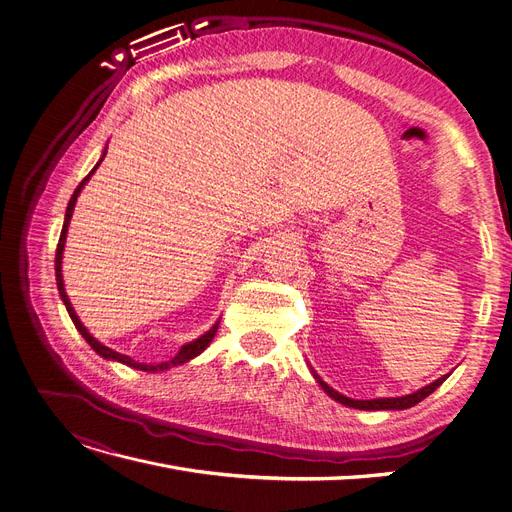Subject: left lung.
<instances>
[{
	"instance_id": "8db88e82",
	"label": "left lung",
	"mask_w": 512,
	"mask_h": 512,
	"mask_svg": "<svg viewBox=\"0 0 512 512\" xmlns=\"http://www.w3.org/2000/svg\"><path fill=\"white\" fill-rule=\"evenodd\" d=\"M316 379H318V383L322 385V389H324L332 399H337L339 404H345V406H349V408H360V410H404V408L416 406V404L422 402V399H425L427 395H431L443 381L448 379V374L441 376V379H437L435 383H431V385H427V387H422L420 391L406 395V397H383V399H349V397L337 393L335 389H330L324 381H320V376H316Z\"/></svg>"
}]
</instances>
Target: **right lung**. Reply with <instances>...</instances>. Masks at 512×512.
Instances as JSON below:
<instances>
[{
	"label": "right lung",
	"mask_w": 512,
	"mask_h": 512,
	"mask_svg": "<svg viewBox=\"0 0 512 512\" xmlns=\"http://www.w3.org/2000/svg\"><path fill=\"white\" fill-rule=\"evenodd\" d=\"M104 157H106V152L102 154V159H100V163L104 161ZM98 163V165H100ZM98 165L87 173L85 177H83V182L77 186V190L73 192V196H71V201H69V207H66V217H64V226H62V232H60V240H58V247H56V284H58V293H60V297H62V301H64V305H66V311H69V316H71V320H73V324L77 326V330L81 332L83 335V339L90 343V347L96 351V353H100L102 358H106V360H117V362H121V364H125V366H131V368H138V370H144V372H157V370H167V368H171V366H180V364H184V362H188V360H192V358H196L198 353H201L211 341H213V337H215V332H217V324L209 330V332H205V335L201 337V339H196V341H192V343H188V345H184L180 351H177V355L175 358H171L169 362H161V364H140V362H136V360H131L129 355H123V353H117V351H113V349H108V347H104L102 343H98L90 332L85 330V326L79 322V318H77V314H75V309H73V305H71V301H69V297H66V293H64V284H62V274H60V263H62V251H64V240H66V228H69V221H71V215H73V209H75V201H77V196H79V192H81V188L85 186V182L90 180V177L94 175V171L98 169Z\"/></svg>",
	"instance_id": "obj_1"
}]
</instances>
